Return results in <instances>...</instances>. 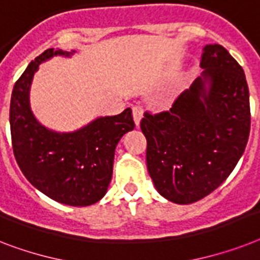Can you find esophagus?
Masks as SVG:
<instances>
[{
  "instance_id": "1",
  "label": "esophagus",
  "mask_w": 260,
  "mask_h": 260,
  "mask_svg": "<svg viewBox=\"0 0 260 260\" xmlns=\"http://www.w3.org/2000/svg\"><path fill=\"white\" fill-rule=\"evenodd\" d=\"M143 107L139 106V105H137V106L133 107V118H134V122L135 125L138 126L139 122H141V119H142L143 117Z\"/></svg>"
}]
</instances>
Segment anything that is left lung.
I'll list each match as a JSON object with an SVG mask.
<instances>
[{"label": "left lung", "instance_id": "left-lung-1", "mask_svg": "<svg viewBox=\"0 0 260 260\" xmlns=\"http://www.w3.org/2000/svg\"><path fill=\"white\" fill-rule=\"evenodd\" d=\"M202 77L170 110L146 111L141 128L147 141L146 162L162 197L190 205L226 181L244 153L250 134L246 76L226 49L203 48Z\"/></svg>", "mask_w": 260, "mask_h": 260}]
</instances>
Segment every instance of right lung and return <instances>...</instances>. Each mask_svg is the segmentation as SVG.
Instances as JSON below:
<instances>
[{
	"label": "right lung",
	"instance_id": "obj_1",
	"mask_svg": "<svg viewBox=\"0 0 260 260\" xmlns=\"http://www.w3.org/2000/svg\"><path fill=\"white\" fill-rule=\"evenodd\" d=\"M72 53L48 49L17 79L10 100L13 153L27 181L49 198L69 206H90L107 191L119 139L135 127L132 109L100 117L74 133H55L31 113L29 90L41 62Z\"/></svg>",
	"mask_w": 260,
	"mask_h": 260
}]
</instances>
